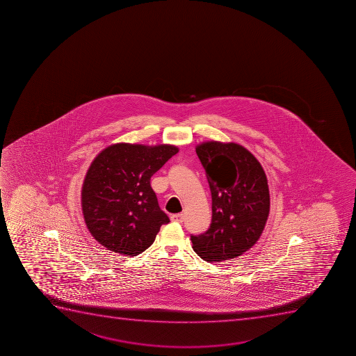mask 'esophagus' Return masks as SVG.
<instances>
[{
    "label": "esophagus",
    "mask_w": 356,
    "mask_h": 356,
    "mask_svg": "<svg viewBox=\"0 0 356 356\" xmlns=\"http://www.w3.org/2000/svg\"><path fill=\"white\" fill-rule=\"evenodd\" d=\"M170 219H172V222H184V216L182 213H176V215L170 216Z\"/></svg>",
    "instance_id": "esophagus-1"
}]
</instances>
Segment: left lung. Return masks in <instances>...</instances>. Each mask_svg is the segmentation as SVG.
<instances>
[{"label":"left lung","instance_id":"8db88e82","mask_svg":"<svg viewBox=\"0 0 356 356\" xmlns=\"http://www.w3.org/2000/svg\"><path fill=\"white\" fill-rule=\"evenodd\" d=\"M211 191L208 231L191 236L195 252L209 262L234 259L257 243L267 222L270 198L260 162L236 143L196 146Z\"/></svg>","mask_w":356,"mask_h":356}]
</instances>
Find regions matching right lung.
I'll list each match as a JSON object with an SVG mask.
<instances>
[{
	"label": "right lung",
	"mask_w": 356,
	"mask_h": 356,
	"mask_svg": "<svg viewBox=\"0 0 356 356\" xmlns=\"http://www.w3.org/2000/svg\"><path fill=\"white\" fill-rule=\"evenodd\" d=\"M177 152L174 145L120 143L97 154L81 191L86 225L97 243L127 257L154 243L169 218L159 207L151 177Z\"/></svg>",
	"instance_id": "add662e5"
}]
</instances>
